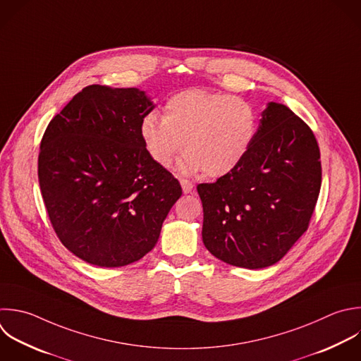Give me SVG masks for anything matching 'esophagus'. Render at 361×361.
Returning a JSON list of instances; mask_svg holds the SVG:
<instances>
[{
    "mask_svg": "<svg viewBox=\"0 0 361 361\" xmlns=\"http://www.w3.org/2000/svg\"><path fill=\"white\" fill-rule=\"evenodd\" d=\"M180 186H182L183 193H190L193 190V183L188 179H180Z\"/></svg>",
    "mask_w": 361,
    "mask_h": 361,
    "instance_id": "34e87169",
    "label": "esophagus"
}]
</instances>
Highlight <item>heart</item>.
I'll use <instances>...</instances> for the list:
<instances>
[{"label": "heart", "mask_w": 361, "mask_h": 361, "mask_svg": "<svg viewBox=\"0 0 361 361\" xmlns=\"http://www.w3.org/2000/svg\"><path fill=\"white\" fill-rule=\"evenodd\" d=\"M258 131L255 109L244 99L189 89L169 97L164 116L141 120V138L151 159L168 168L185 149L179 168L220 178L234 171L250 152Z\"/></svg>", "instance_id": "heart-1"}]
</instances>
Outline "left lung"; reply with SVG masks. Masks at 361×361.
<instances>
[{
	"label": "left lung",
	"mask_w": 361,
	"mask_h": 361,
	"mask_svg": "<svg viewBox=\"0 0 361 361\" xmlns=\"http://www.w3.org/2000/svg\"><path fill=\"white\" fill-rule=\"evenodd\" d=\"M320 185L314 134L286 106L268 103L243 162L214 183L197 185L206 248L241 268L278 262L307 230Z\"/></svg>",
	"instance_id": "obj_1"
}]
</instances>
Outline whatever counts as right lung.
Instances as JSON below:
<instances>
[{
  "label": "right lung",
  "mask_w": 361,
  "mask_h": 361,
  "mask_svg": "<svg viewBox=\"0 0 361 361\" xmlns=\"http://www.w3.org/2000/svg\"><path fill=\"white\" fill-rule=\"evenodd\" d=\"M154 104L144 92L92 85L45 130L38 178L51 224L76 257L124 267L149 252L182 195L148 155L140 127Z\"/></svg>",
  "instance_id": "1"
}]
</instances>
